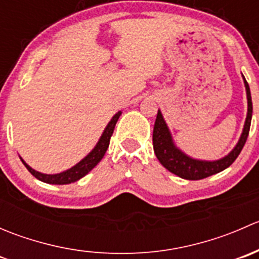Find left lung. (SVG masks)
I'll list each match as a JSON object with an SVG mask.
<instances>
[{
  "label": "left lung",
  "mask_w": 259,
  "mask_h": 259,
  "mask_svg": "<svg viewBox=\"0 0 259 259\" xmlns=\"http://www.w3.org/2000/svg\"><path fill=\"white\" fill-rule=\"evenodd\" d=\"M245 90H247V99H248V114L247 119H245L244 129H243L242 137L239 139L238 144L236 148L226 156V158L221 159V160L215 161H200L194 160V159L189 158L185 154H183L179 149L174 146L171 142L170 133H169L168 127H166L165 121L163 119V115L160 111H158L156 115L155 124H154L153 130V146L154 153H155L156 158L160 161L161 165L164 168L168 169L170 173L176 174L183 179L188 180H199L204 179L207 177L213 176V174L219 173V171L224 170L228 168L232 163L237 159V156L241 154L243 146L247 142L248 134H249L250 127V120H252V98H250V90L248 82L244 79Z\"/></svg>",
  "instance_id": "left-lung-1"
}]
</instances>
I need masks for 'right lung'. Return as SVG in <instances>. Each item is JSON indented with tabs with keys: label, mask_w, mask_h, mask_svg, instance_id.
Segmentation results:
<instances>
[{
	"label": "right lung",
	"mask_w": 259,
	"mask_h": 259,
	"mask_svg": "<svg viewBox=\"0 0 259 259\" xmlns=\"http://www.w3.org/2000/svg\"><path fill=\"white\" fill-rule=\"evenodd\" d=\"M120 115H121V111H119V113L114 115V117L108 124L106 129L104 130L103 135H101L100 140H99V143L96 144L95 148H94V150L91 151L88 156H85L79 164L72 166V168L69 169V170L51 176V174H42L33 170L32 168H30V166L22 160L23 165L27 168V170L30 171L35 178L41 180V182L49 183V184H69V183L76 182V180H79L82 178V177H85L91 169L95 168V166L99 164V161H100L101 159H103V156L105 155L106 150H108L109 148V144H110V138L114 133L115 125H116V121L120 117Z\"/></svg>",
	"instance_id": "add662e5"
}]
</instances>
